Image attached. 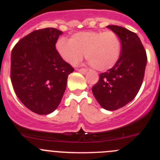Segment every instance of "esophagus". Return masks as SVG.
<instances>
[{"label": "esophagus", "instance_id": "esophagus-1", "mask_svg": "<svg viewBox=\"0 0 160 160\" xmlns=\"http://www.w3.org/2000/svg\"><path fill=\"white\" fill-rule=\"evenodd\" d=\"M77 70L78 72H80V73H83V74H86V73H87V71H88L87 69H84V68H82V69H78V70Z\"/></svg>", "mask_w": 160, "mask_h": 160}]
</instances>
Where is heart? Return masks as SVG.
I'll use <instances>...</instances> for the list:
<instances>
[{"mask_svg": "<svg viewBox=\"0 0 160 160\" xmlns=\"http://www.w3.org/2000/svg\"><path fill=\"white\" fill-rule=\"evenodd\" d=\"M56 49L62 58L70 64L86 58L93 67L106 71L115 66L121 53V42L113 31H87L74 33L70 39L60 38Z\"/></svg>", "mask_w": 160, "mask_h": 160, "instance_id": "1", "label": "heart"}]
</instances>
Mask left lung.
Wrapping results in <instances>:
<instances>
[{
	"mask_svg": "<svg viewBox=\"0 0 160 160\" xmlns=\"http://www.w3.org/2000/svg\"><path fill=\"white\" fill-rule=\"evenodd\" d=\"M107 28L120 39L121 53L115 66L100 74L92 92L102 108L115 111L132 101L138 94L143 81L148 58L136 33L118 25Z\"/></svg>",
	"mask_w": 160,
	"mask_h": 160,
	"instance_id": "left-lung-1",
	"label": "left lung"
}]
</instances>
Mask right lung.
Masks as SVG:
<instances>
[{
    "label": "right lung",
    "mask_w": 160,
    "mask_h": 160,
    "mask_svg": "<svg viewBox=\"0 0 160 160\" xmlns=\"http://www.w3.org/2000/svg\"><path fill=\"white\" fill-rule=\"evenodd\" d=\"M62 32L54 28L32 31L11 53V82L20 101L32 112L49 114L58 108L73 69L58 53Z\"/></svg>",
    "instance_id": "1"
}]
</instances>
